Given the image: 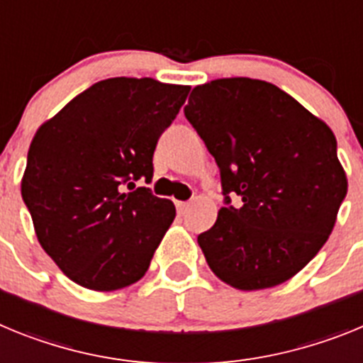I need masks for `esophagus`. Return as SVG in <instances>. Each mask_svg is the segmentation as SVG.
<instances>
[{
	"mask_svg": "<svg viewBox=\"0 0 363 363\" xmlns=\"http://www.w3.org/2000/svg\"><path fill=\"white\" fill-rule=\"evenodd\" d=\"M176 207H178L179 214H185L187 213L189 207H191V203H189V201H178V203H176Z\"/></svg>",
	"mask_w": 363,
	"mask_h": 363,
	"instance_id": "1",
	"label": "esophagus"
}]
</instances>
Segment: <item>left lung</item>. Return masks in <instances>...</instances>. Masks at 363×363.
<instances>
[{"label": "left lung", "instance_id": "left-lung-1", "mask_svg": "<svg viewBox=\"0 0 363 363\" xmlns=\"http://www.w3.org/2000/svg\"><path fill=\"white\" fill-rule=\"evenodd\" d=\"M184 112L220 169L223 207L198 236L209 267L242 291L293 278L327 242L347 194L333 130L277 85L251 78L194 86Z\"/></svg>", "mask_w": 363, "mask_h": 363}]
</instances>
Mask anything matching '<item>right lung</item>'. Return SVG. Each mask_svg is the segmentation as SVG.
<instances>
[{
    "instance_id": "1",
    "label": "right lung",
    "mask_w": 363,
    "mask_h": 363,
    "mask_svg": "<svg viewBox=\"0 0 363 363\" xmlns=\"http://www.w3.org/2000/svg\"><path fill=\"white\" fill-rule=\"evenodd\" d=\"M191 86L152 78L94 83L45 121L32 140L21 196L38 242L72 281L116 291L147 272L176 216L149 187L160 136Z\"/></svg>"
}]
</instances>
